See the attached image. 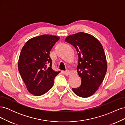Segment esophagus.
Returning <instances> with one entry per match:
<instances>
[{"label": "esophagus", "mask_w": 125, "mask_h": 125, "mask_svg": "<svg viewBox=\"0 0 125 125\" xmlns=\"http://www.w3.org/2000/svg\"><path fill=\"white\" fill-rule=\"evenodd\" d=\"M63 73L64 74L66 75H68L70 74L71 72L69 70H66L65 71H63Z\"/></svg>", "instance_id": "esophagus-1"}]
</instances>
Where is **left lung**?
Listing matches in <instances>:
<instances>
[{"instance_id": "left-lung-1", "label": "left lung", "mask_w": 125, "mask_h": 125, "mask_svg": "<svg viewBox=\"0 0 125 125\" xmlns=\"http://www.w3.org/2000/svg\"><path fill=\"white\" fill-rule=\"evenodd\" d=\"M65 41L73 45L78 54L77 70L81 84L79 88H73V92L81 97L92 96L101 85L107 71L103 47L95 37L84 32L68 36Z\"/></svg>"}]
</instances>
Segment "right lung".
Returning <instances> with one entry per match:
<instances>
[{
  "mask_svg": "<svg viewBox=\"0 0 125 125\" xmlns=\"http://www.w3.org/2000/svg\"><path fill=\"white\" fill-rule=\"evenodd\" d=\"M60 37L44 34L26 42L21 51L18 70L28 91L35 96L46 93L54 85L57 72L52 68L50 52Z\"/></svg>",
  "mask_w": 125,
  "mask_h": 125,
  "instance_id": "right-lung-1",
  "label": "right lung"
}]
</instances>
